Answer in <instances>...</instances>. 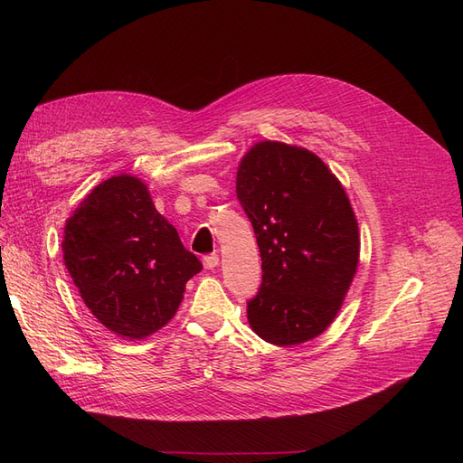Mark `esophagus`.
I'll return each mask as SVG.
<instances>
[{"mask_svg": "<svg viewBox=\"0 0 463 463\" xmlns=\"http://www.w3.org/2000/svg\"><path fill=\"white\" fill-rule=\"evenodd\" d=\"M218 262H220V257L214 253V255H206V257H203V264H204V269L206 270H214L216 266H218Z\"/></svg>", "mask_w": 463, "mask_h": 463, "instance_id": "1", "label": "esophagus"}]
</instances>
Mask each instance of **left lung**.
Segmentation results:
<instances>
[{
  "label": "left lung",
  "mask_w": 463,
  "mask_h": 463,
  "mask_svg": "<svg viewBox=\"0 0 463 463\" xmlns=\"http://www.w3.org/2000/svg\"><path fill=\"white\" fill-rule=\"evenodd\" d=\"M237 199L257 235L262 284L247 303L253 332L299 345L340 313L359 264V228L344 185L315 152L260 141L237 167Z\"/></svg>",
  "instance_id": "left-lung-1"
}]
</instances>
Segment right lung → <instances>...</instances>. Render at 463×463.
Returning a JSON list of instances; mask_svg holds the SVG:
<instances>
[{"label":"right lung","mask_w":463,"mask_h":463,"mask_svg":"<svg viewBox=\"0 0 463 463\" xmlns=\"http://www.w3.org/2000/svg\"><path fill=\"white\" fill-rule=\"evenodd\" d=\"M63 262L98 322L143 340L174 318L185 284L203 270L152 203L143 179L119 174L96 185L67 218Z\"/></svg>","instance_id":"right-lung-1"}]
</instances>
